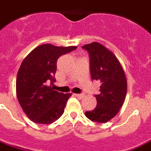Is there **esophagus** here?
Instances as JSON below:
<instances>
[{
  "label": "esophagus",
  "instance_id": "1",
  "mask_svg": "<svg viewBox=\"0 0 151 151\" xmlns=\"http://www.w3.org/2000/svg\"><path fill=\"white\" fill-rule=\"evenodd\" d=\"M74 96L77 97V98H78V99H82V98L83 97V93H75Z\"/></svg>",
  "mask_w": 151,
  "mask_h": 151
}]
</instances>
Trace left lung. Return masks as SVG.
<instances>
[{
    "label": "left lung",
    "mask_w": 151,
    "mask_h": 151,
    "mask_svg": "<svg viewBox=\"0 0 151 151\" xmlns=\"http://www.w3.org/2000/svg\"><path fill=\"white\" fill-rule=\"evenodd\" d=\"M82 47L89 54L92 79L100 82L99 93L95 94L97 106L85 115L92 121L106 123L123 106L127 92L126 77L116 56L104 46L94 42Z\"/></svg>",
    "instance_id": "left-lung-1"
}]
</instances>
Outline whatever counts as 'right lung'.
I'll list each match as a JSON object with an SVG mask.
<instances>
[{
    "label": "right lung",
    "mask_w": 151,
    "mask_h": 151,
    "mask_svg": "<svg viewBox=\"0 0 151 151\" xmlns=\"http://www.w3.org/2000/svg\"><path fill=\"white\" fill-rule=\"evenodd\" d=\"M76 48L40 45L22 61L17 76V97L26 115L34 123L49 124L63 114L72 93L64 94L53 88L57 61Z\"/></svg>",
    "instance_id": "1"
}]
</instances>
